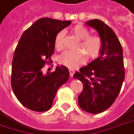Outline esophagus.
Returning <instances> with one entry per match:
<instances>
[{"mask_svg":"<svg viewBox=\"0 0 134 134\" xmlns=\"http://www.w3.org/2000/svg\"><path fill=\"white\" fill-rule=\"evenodd\" d=\"M69 72H70V76L73 77V75L74 73H75V71H74V70H72V69H70V70H69Z\"/></svg>","mask_w":134,"mask_h":134,"instance_id":"esophagus-1","label":"esophagus"}]
</instances>
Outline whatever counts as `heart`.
<instances>
[{
    "label": "heart",
    "instance_id": "obj_1",
    "mask_svg": "<svg viewBox=\"0 0 134 134\" xmlns=\"http://www.w3.org/2000/svg\"><path fill=\"white\" fill-rule=\"evenodd\" d=\"M71 32L80 40L76 51H66L61 54L59 62L61 64L71 69H75L86 60L85 54L88 59L96 58L102 49V40L98 35H88V32L83 25H77L71 28ZM64 31L59 32L55 37L54 46L57 51H61L63 47ZM81 51H80V50Z\"/></svg>",
    "mask_w": 134,
    "mask_h": 134
}]
</instances>
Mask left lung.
Segmentation results:
<instances>
[{
  "mask_svg": "<svg viewBox=\"0 0 134 134\" xmlns=\"http://www.w3.org/2000/svg\"><path fill=\"white\" fill-rule=\"evenodd\" d=\"M86 24L99 35L102 43L100 57L81 67L73 77L83 83L78 96L80 108L98 114L108 109L120 91L125 78L122 48L115 33L104 22L93 19Z\"/></svg>",
  "mask_w": 134,
  "mask_h": 134,
  "instance_id": "1",
  "label": "left lung"
}]
</instances>
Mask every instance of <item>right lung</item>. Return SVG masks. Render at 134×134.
<instances>
[{"label":"right lung","mask_w":134,"mask_h":134,"mask_svg":"<svg viewBox=\"0 0 134 134\" xmlns=\"http://www.w3.org/2000/svg\"><path fill=\"white\" fill-rule=\"evenodd\" d=\"M70 24L71 21L40 19L19 39L12 61V87L17 99L27 109L48 110L59 88L69 79V70L64 66H57L54 72L46 75L42 69L51 60L56 35Z\"/></svg>","instance_id":"right-lung-1"}]
</instances>
